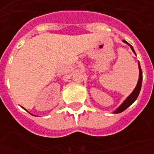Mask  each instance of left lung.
Listing matches in <instances>:
<instances>
[{"label":"left lung","instance_id":"1","mask_svg":"<svg viewBox=\"0 0 154 154\" xmlns=\"http://www.w3.org/2000/svg\"><path fill=\"white\" fill-rule=\"evenodd\" d=\"M123 43H125V44H127L130 46V48H131V50L133 51V52L135 54V52L134 51L133 47L131 46V45H129L128 42H126L125 40H123ZM138 66H139V80H138V82H137V85L135 86V88L134 89V91L132 92V93L122 103L121 105L117 108V109H116L115 111L113 112L114 114H116V113H121L122 112L123 110H125V109H127L128 107H129L132 103L136 100V98H138V96H139V93L140 91V88H141V84H142V71H141V68H140V62H138Z\"/></svg>","mask_w":154,"mask_h":154}]
</instances>
